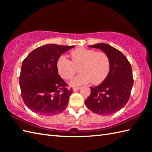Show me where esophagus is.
<instances>
[{"label": "esophagus", "mask_w": 152, "mask_h": 152, "mask_svg": "<svg viewBox=\"0 0 152 152\" xmlns=\"http://www.w3.org/2000/svg\"><path fill=\"white\" fill-rule=\"evenodd\" d=\"M80 87H74L73 88V91H78V90H79L80 89Z\"/></svg>", "instance_id": "esophagus-1"}]
</instances>
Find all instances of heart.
Instances as JSON below:
<instances>
[{
    "label": "heart",
    "instance_id": "1",
    "mask_svg": "<svg viewBox=\"0 0 152 152\" xmlns=\"http://www.w3.org/2000/svg\"><path fill=\"white\" fill-rule=\"evenodd\" d=\"M70 57L71 61L65 56H60L57 61L56 66L58 72L64 79L72 78L76 72V68L80 66V73L70 82L72 86H79L90 82L99 83L108 76L110 63L105 53L79 48L73 50Z\"/></svg>",
    "mask_w": 152,
    "mask_h": 152
}]
</instances>
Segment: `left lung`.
Here are the masks:
<instances>
[{
    "mask_svg": "<svg viewBox=\"0 0 152 152\" xmlns=\"http://www.w3.org/2000/svg\"><path fill=\"white\" fill-rule=\"evenodd\" d=\"M89 47L100 49L107 55L110 69L102 83L90 88L91 93L85 103L95 114L111 115L124 108L129 99L133 85L131 64L120 51L107 44H96Z\"/></svg>",
    "mask_w": 152,
    "mask_h": 152,
    "instance_id": "left-lung-1",
    "label": "left lung"
}]
</instances>
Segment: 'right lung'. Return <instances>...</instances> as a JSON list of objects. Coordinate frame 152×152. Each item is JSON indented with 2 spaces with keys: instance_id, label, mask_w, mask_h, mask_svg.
Listing matches in <instances>:
<instances>
[{
  "instance_id": "obj_1",
  "label": "right lung",
  "mask_w": 152,
  "mask_h": 152,
  "mask_svg": "<svg viewBox=\"0 0 152 152\" xmlns=\"http://www.w3.org/2000/svg\"><path fill=\"white\" fill-rule=\"evenodd\" d=\"M74 47L46 44L34 50L23 61L19 85L22 99L31 110L48 116L66 108L72 89H67L56 63L61 55Z\"/></svg>"
}]
</instances>
